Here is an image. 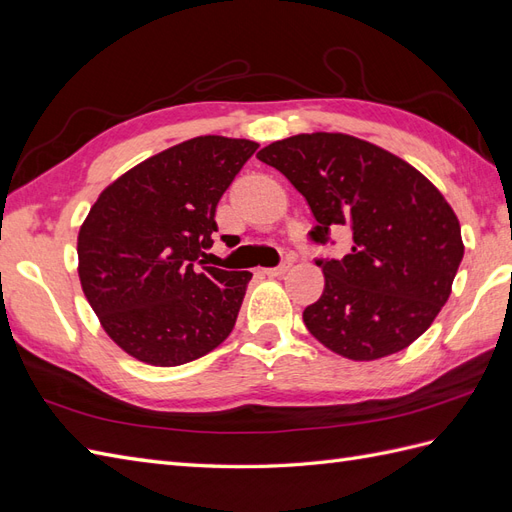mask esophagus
I'll use <instances>...</instances> for the list:
<instances>
[{
  "instance_id": "34e87169",
  "label": "esophagus",
  "mask_w": 512,
  "mask_h": 512,
  "mask_svg": "<svg viewBox=\"0 0 512 512\" xmlns=\"http://www.w3.org/2000/svg\"><path fill=\"white\" fill-rule=\"evenodd\" d=\"M287 270H290V261H285V264H281L277 268H264L261 272H264L266 277H281V274H285Z\"/></svg>"
}]
</instances>
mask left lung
I'll return each mask as SVG.
<instances>
[{
  "mask_svg": "<svg viewBox=\"0 0 512 512\" xmlns=\"http://www.w3.org/2000/svg\"><path fill=\"white\" fill-rule=\"evenodd\" d=\"M257 157L305 196L326 242L348 227L352 248L318 261L324 292L303 311L307 331L352 361H376L411 346L448 303L465 253L450 203L402 157L348 134H298Z\"/></svg>",
  "mask_w": 512,
  "mask_h": 512,
  "instance_id": "obj_1",
  "label": "left lung"
}]
</instances>
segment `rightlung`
<instances>
[{"label": "right lung", "instance_id": "right-lung-1", "mask_svg": "<svg viewBox=\"0 0 512 512\" xmlns=\"http://www.w3.org/2000/svg\"><path fill=\"white\" fill-rule=\"evenodd\" d=\"M259 144L199 136L129 168L99 194L77 233V274L101 329L129 357L175 368L218 348L251 272L199 261L216 205Z\"/></svg>", "mask_w": 512, "mask_h": 512}]
</instances>
